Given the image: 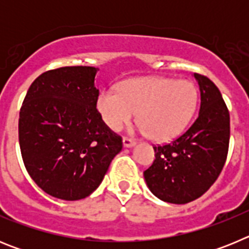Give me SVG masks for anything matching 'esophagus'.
I'll return each instance as SVG.
<instances>
[{
  "mask_svg": "<svg viewBox=\"0 0 249 249\" xmlns=\"http://www.w3.org/2000/svg\"><path fill=\"white\" fill-rule=\"evenodd\" d=\"M122 142H123V147H127V148H128V147H133L136 144V141L131 140V138H127V137L123 138Z\"/></svg>",
  "mask_w": 249,
  "mask_h": 249,
  "instance_id": "esophagus-1",
  "label": "esophagus"
}]
</instances>
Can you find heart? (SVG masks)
Wrapping results in <instances>:
<instances>
[{"label":"heart","instance_id":"1","mask_svg":"<svg viewBox=\"0 0 249 249\" xmlns=\"http://www.w3.org/2000/svg\"><path fill=\"white\" fill-rule=\"evenodd\" d=\"M117 91L105 89L97 96L96 107L106 126L120 131L137 112L141 131L149 132L152 140L158 142L172 140L183 131L198 98L192 82L163 77L123 81Z\"/></svg>","mask_w":249,"mask_h":249}]
</instances>
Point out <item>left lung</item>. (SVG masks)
Wrapping results in <instances>:
<instances>
[{"mask_svg": "<svg viewBox=\"0 0 249 249\" xmlns=\"http://www.w3.org/2000/svg\"><path fill=\"white\" fill-rule=\"evenodd\" d=\"M201 92L198 117L171 143L155 146V160L143 172L149 191L168 203L201 197L222 172L230 143V112L217 86L195 73Z\"/></svg>", "mask_w": 249, "mask_h": 249, "instance_id": "obj_1", "label": "left lung"}]
</instances>
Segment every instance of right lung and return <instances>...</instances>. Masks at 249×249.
Instances as JSON below:
<instances>
[{"label": "right lung", "mask_w": 249, "mask_h": 249, "mask_svg": "<svg viewBox=\"0 0 249 249\" xmlns=\"http://www.w3.org/2000/svg\"><path fill=\"white\" fill-rule=\"evenodd\" d=\"M97 71L72 66L45 72L22 103V160L35 183L56 198L89 197L122 149V138L106 126L96 108Z\"/></svg>", "instance_id": "right-lung-1"}]
</instances>
